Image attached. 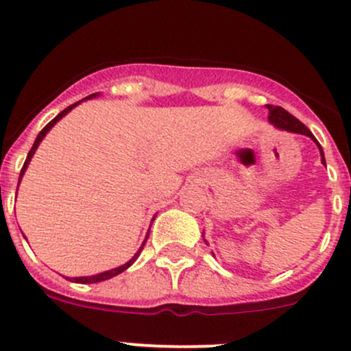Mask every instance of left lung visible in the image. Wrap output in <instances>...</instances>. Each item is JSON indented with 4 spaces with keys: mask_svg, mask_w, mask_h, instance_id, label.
I'll use <instances>...</instances> for the list:
<instances>
[{
    "mask_svg": "<svg viewBox=\"0 0 351 351\" xmlns=\"http://www.w3.org/2000/svg\"><path fill=\"white\" fill-rule=\"evenodd\" d=\"M268 112H270V115H268V122H270L274 127H277V129L287 130V132H293V134H302V136L311 137V139L316 143V146L319 147L321 162L326 166V159H324L323 147H321V144L317 143L316 137L313 136V132H311V130L307 129V127L304 125L302 122H300V120H297L295 117L290 115V113L282 107H274V105H268ZM205 243H207V241H205Z\"/></svg>",
    "mask_w": 351,
    "mask_h": 351,
    "instance_id": "1",
    "label": "left lung"
}]
</instances>
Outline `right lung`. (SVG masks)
Instances as JSON below:
<instances>
[{
	"instance_id": "obj_1",
	"label": "right lung",
	"mask_w": 351,
	"mask_h": 351,
	"mask_svg": "<svg viewBox=\"0 0 351 351\" xmlns=\"http://www.w3.org/2000/svg\"><path fill=\"white\" fill-rule=\"evenodd\" d=\"M95 97H98V93H93V95H90V97H86V98H83V100H90V98H95ZM83 100H80V101H76V104H73L71 105V107H67V108H64L62 110L61 113H59L58 117H54V119L51 120V122L47 123V125L44 127V129L40 130V132H38V136H37V139H35V143H34V146H32V149H30V153H28V156H27V159H25V165H23V168H22V171H20V178H19V182L20 180L23 178V175H25V171H27V168H28V162H30V159H32V156L35 154V151H37V147H38V144L42 143V139H44L45 137V134L49 132V130L52 129V127L56 125V123L59 122V120L62 119V117L64 115H67V113L71 112V110H73L74 107H76V105H80L81 101ZM147 236H149V232H147ZM147 236H146V239H144V243H143V246L139 247V251H137L136 254H134L132 258H130L129 261H127L125 265H122V267H117V268H113V270H108V271H104V274H98V275H91V277H74V278H67V280H74L76 282V284H97V282H104V280H108V278H112V277H115V275H119V274H122L123 270H127V268L130 267V265L134 263V261L137 260V256H139L141 254V251H143V247H144V244H146V241H147Z\"/></svg>"
}]
</instances>
